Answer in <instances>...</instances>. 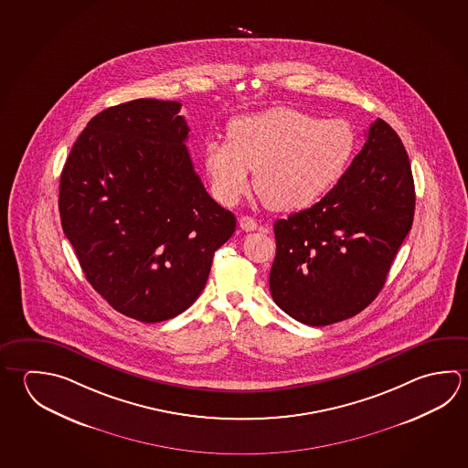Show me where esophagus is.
<instances>
[{
	"label": "esophagus",
	"mask_w": 468,
	"mask_h": 468,
	"mask_svg": "<svg viewBox=\"0 0 468 468\" xmlns=\"http://www.w3.org/2000/svg\"><path fill=\"white\" fill-rule=\"evenodd\" d=\"M238 223H239V229H241V230L254 231L256 230V229H258V223H256V220H254V218H251V217H248V215H243V217H239V220H238Z\"/></svg>",
	"instance_id": "obj_1"
}]
</instances>
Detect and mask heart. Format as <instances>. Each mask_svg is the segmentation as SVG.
Wrapping results in <instances>:
<instances>
[{
    "mask_svg": "<svg viewBox=\"0 0 468 468\" xmlns=\"http://www.w3.org/2000/svg\"><path fill=\"white\" fill-rule=\"evenodd\" d=\"M356 151V133L344 120H322L303 110L270 108L238 116L229 140L207 141L204 165L214 197L235 206L254 169L262 204L278 212L311 206L344 177Z\"/></svg>",
    "mask_w": 468,
    "mask_h": 468,
    "instance_id": "obj_1",
    "label": "heart"
}]
</instances>
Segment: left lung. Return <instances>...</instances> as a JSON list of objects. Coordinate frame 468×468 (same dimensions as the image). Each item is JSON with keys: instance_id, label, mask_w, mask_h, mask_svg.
<instances>
[{"instance_id": "left-lung-1", "label": "left lung", "mask_w": 468, "mask_h": 468, "mask_svg": "<svg viewBox=\"0 0 468 468\" xmlns=\"http://www.w3.org/2000/svg\"><path fill=\"white\" fill-rule=\"evenodd\" d=\"M410 157L378 118L344 177L311 208L274 223L272 301L312 327L350 319L385 286L414 217Z\"/></svg>"}]
</instances>
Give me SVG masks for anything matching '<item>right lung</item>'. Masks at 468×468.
Segmentation results:
<instances>
[{
    "mask_svg": "<svg viewBox=\"0 0 468 468\" xmlns=\"http://www.w3.org/2000/svg\"><path fill=\"white\" fill-rule=\"evenodd\" d=\"M181 107L140 99L100 112L60 176V222L85 278L144 324L197 301L215 251L237 229L194 171Z\"/></svg>",
    "mask_w": 468,
    "mask_h": 468,
    "instance_id": "add662e5",
    "label": "right lung"
}]
</instances>
